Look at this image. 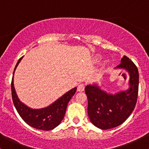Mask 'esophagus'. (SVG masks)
<instances>
[{
    "label": "esophagus",
    "mask_w": 149,
    "mask_h": 149,
    "mask_svg": "<svg viewBox=\"0 0 149 149\" xmlns=\"http://www.w3.org/2000/svg\"><path fill=\"white\" fill-rule=\"evenodd\" d=\"M78 91L79 92H83L85 90V85L84 84H80L78 86Z\"/></svg>",
    "instance_id": "34e87169"
}]
</instances>
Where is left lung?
<instances>
[{"instance_id":"1","label":"left lung","mask_w":149,"mask_h":149,"mask_svg":"<svg viewBox=\"0 0 149 149\" xmlns=\"http://www.w3.org/2000/svg\"><path fill=\"white\" fill-rule=\"evenodd\" d=\"M117 67L129 72L130 87L127 91L112 95L96 85H88L85 88L89 118L94 125L102 130L111 129L123 123L132 113L137 101L139 72L136 66L127 56H124Z\"/></svg>"}]
</instances>
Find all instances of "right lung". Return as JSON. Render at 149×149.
Segmentation results:
<instances>
[{
	"mask_svg": "<svg viewBox=\"0 0 149 149\" xmlns=\"http://www.w3.org/2000/svg\"><path fill=\"white\" fill-rule=\"evenodd\" d=\"M22 58L23 57L20 58L17 63L13 75ZM11 90L13 104L24 121L36 129L48 131L54 129L60 124L61 121L64 117L68 103L76 93V88L66 92L48 107L38 110L30 109L20 102L15 92L13 84V77L11 82Z\"/></svg>",
	"mask_w": 149,
	"mask_h": 149,
	"instance_id": "add662e5",
	"label": "right lung"
}]
</instances>
